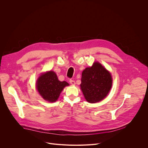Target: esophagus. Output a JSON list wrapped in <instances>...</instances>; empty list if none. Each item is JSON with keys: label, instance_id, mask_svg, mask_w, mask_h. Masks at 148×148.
<instances>
[{"label": "esophagus", "instance_id": "esophagus-1", "mask_svg": "<svg viewBox=\"0 0 148 148\" xmlns=\"http://www.w3.org/2000/svg\"><path fill=\"white\" fill-rule=\"evenodd\" d=\"M70 84H71V85H73V86L75 84V81L74 80H73V79H70Z\"/></svg>", "mask_w": 148, "mask_h": 148}]
</instances>
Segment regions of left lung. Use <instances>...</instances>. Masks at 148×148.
<instances>
[{"instance_id":"8db88e82","label":"left lung","mask_w":148,"mask_h":148,"mask_svg":"<svg viewBox=\"0 0 148 148\" xmlns=\"http://www.w3.org/2000/svg\"><path fill=\"white\" fill-rule=\"evenodd\" d=\"M112 85L110 73L98 62H95L92 67L86 68L82 73L81 89L90 103H96L104 99Z\"/></svg>"}]
</instances>
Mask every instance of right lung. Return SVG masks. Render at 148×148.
<instances>
[{"label":"right lung","mask_w":148,"mask_h":148,"mask_svg":"<svg viewBox=\"0 0 148 148\" xmlns=\"http://www.w3.org/2000/svg\"><path fill=\"white\" fill-rule=\"evenodd\" d=\"M68 86L69 84L66 81H59L53 71L41 74L36 82V88L40 95L50 102L56 101L62 90Z\"/></svg>","instance_id":"1"}]
</instances>
